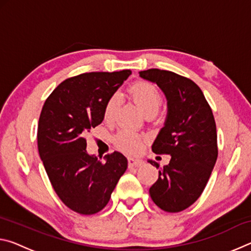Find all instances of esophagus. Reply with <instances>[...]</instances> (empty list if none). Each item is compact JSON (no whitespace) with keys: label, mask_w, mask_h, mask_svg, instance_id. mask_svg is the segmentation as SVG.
I'll return each mask as SVG.
<instances>
[{"label":"esophagus","mask_w":251,"mask_h":251,"mask_svg":"<svg viewBox=\"0 0 251 251\" xmlns=\"http://www.w3.org/2000/svg\"><path fill=\"white\" fill-rule=\"evenodd\" d=\"M144 164V161L142 159H137V158H128V167H137L141 166V165Z\"/></svg>","instance_id":"34e87169"}]
</instances>
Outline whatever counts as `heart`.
I'll list each match as a JSON object with an SVG mask.
<instances>
[{
    "label": "heart",
    "instance_id": "b5f03b06",
    "mask_svg": "<svg viewBox=\"0 0 251 251\" xmlns=\"http://www.w3.org/2000/svg\"><path fill=\"white\" fill-rule=\"evenodd\" d=\"M129 93L136 105L142 109V112L146 116L151 115V114L155 115L159 110L161 103H163V99H161V95L157 87L151 83L144 82V80H139V82L131 85L129 87ZM117 106L118 96L116 94L109 96L108 100H106L103 110V116L106 122L113 121ZM114 142L121 151L130 155L138 154L144 146V139L141 136L128 130L120 131L114 137Z\"/></svg>",
    "mask_w": 251,
    "mask_h": 251
}]
</instances>
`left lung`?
Returning <instances> with one entry per match:
<instances>
[{"mask_svg":"<svg viewBox=\"0 0 251 251\" xmlns=\"http://www.w3.org/2000/svg\"><path fill=\"white\" fill-rule=\"evenodd\" d=\"M144 79L156 83L167 99L165 126L151 146L155 154L172 156L159 169L150 195L160 209L179 212L201 197L218 156L214 114L198 85L171 71H141ZM159 168V164L151 160Z\"/></svg>","mask_w":251,"mask_h":251,"instance_id":"obj_1","label":"left lung"}]
</instances>
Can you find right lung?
Instances as JSON below:
<instances>
[{"label": "right lung", "instance_id": "obj_1", "mask_svg": "<svg viewBox=\"0 0 251 251\" xmlns=\"http://www.w3.org/2000/svg\"><path fill=\"white\" fill-rule=\"evenodd\" d=\"M131 74L92 72L62 82L46 99L37 127V147L59 199L75 212L93 215L107 205L127 168L120 151L100 160L86 151V138L104 120L106 100Z\"/></svg>", "mask_w": 251, "mask_h": 251}]
</instances>
